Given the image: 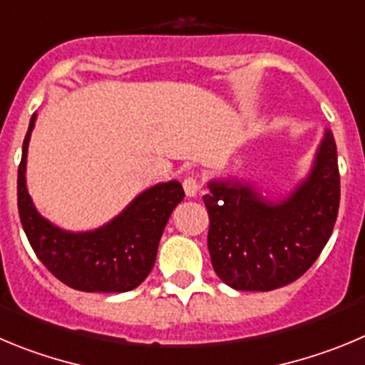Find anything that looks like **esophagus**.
I'll list each match as a JSON object with an SVG mask.
<instances>
[{
  "mask_svg": "<svg viewBox=\"0 0 365 365\" xmlns=\"http://www.w3.org/2000/svg\"><path fill=\"white\" fill-rule=\"evenodd\" d=\"M200 187H202V183H200L198 176L190 175L183 180V190H185V195L189 196V198H192V196L198 195Z\"/></svg>",
  "mask_w": 365,
  "mask_h": 365,
  "instance_id": "esophagus-1",
  "label": "esophagus"
}]
</instances>
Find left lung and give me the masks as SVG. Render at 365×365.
<instances>
[{
    "label": "left lung",
    "mask_w": 365,
    "mask_h": 365,
    "mask_svg": "<svg viewBox=\"0 0 365 365\" xmlns=\"http://www.w3.org/2000/svg\"><path fill=\"white\" fill-rule=\"evenodd\" d=\"M212 267L229 287L272 291L298 280L317 262L340 205L336 143L331 130L309 175L284 200L264 198L240 180H212L203 196Z\"/></svg>",
    "instance_id": "1"
}]
</instances>
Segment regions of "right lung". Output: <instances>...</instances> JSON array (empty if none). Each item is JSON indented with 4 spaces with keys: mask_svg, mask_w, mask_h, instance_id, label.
<instances>
[{
    "mask_svg": "<svg viewBox=\"0 0 365 365\" xmlns=\"http://www.w3.org/2000/svg\"><path fill=\"white\" fill-rule=\"evenodd\" d=\"M36 114L23 140L18 167V211L39 262L65 285L85 293H125L147 278L170 212L183 200L182 183H158L138 195L100 229L71 232L36 211L27 190V153Z\"/></svg>",
    "mask_w": 365,
    "mask_h": 365,
    "instance_id": "1",
    "label": "right lung"
}]
</instances>
